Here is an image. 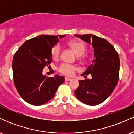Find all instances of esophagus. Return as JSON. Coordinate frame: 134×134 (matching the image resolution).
I'll use <instances>...</instances> for the list:
<instances>
[{
    "instance_id": "esophagus-1",
    "label": "esophagus",
    "mask_w": 134,
    "mask_h": 134,
    "mask_svg": "<svg viewBox=\"0 0 134 134\" xmlns=\"http://www.w3.org/2000/svg\"><path fill=\"white\" fill-rule=\"evenodd\" d=\"M65 81H71L72 79H70V78H69V77H65Z\"/></svg>"
}]
</instances>
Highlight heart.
<instances>
[{"instance_id":"obj_1","label":"heart","mask_w":134,"mask_h":134,"mask_svg":"<svg viewBox=\"0 0 134 134\" xmlns=\"http://www.w3.org/2000/svg\"><path fill=\"white\" fill-rule=\"evenodd\" d=\"M69 47L75 52L77 56H81L84 53L86 49V44L82 41L79 40H72L69 43ZM61 52V47L59 44H55L52 48V56L53 58L59 57ZM58 71L63 74L67 76H72L77 70L76 66L70 65L69 64L63 63L58 68Z\"/></svg>"}]
</instances>
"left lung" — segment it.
Masks as SVG:
<instances>
[{"label": "left lung", "mask_w": 134, "mask_h": 134, "mask_svg": "<svg viewBox=\"0 0 134 134\" xmlns=\"http://www.w3.org/2000/svg\"><path fill=\"white\" fill-rule=\"evenodd\" d=\"M74 36L91 44L94 48L92 64L82 74L86 79L79 81V87L75 91V94L79 100L87 105H97L110 96L117 84L119 55L113 45L105 39L92 34ZM88 74L92 76L91 80L87 79Z\"/></svg>", "instance_id": "8db88e82"}]
</instances>
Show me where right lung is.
<instances>
[{
    "label": "right lung",
    "instance_id": "right-lung-1",
    "mask_svg": "<svg viewBox=\"0 0 134 134\" xmlns=\"http://www.w3.org/2000/svg\"><path fill=\"white\" fill-rule=\"evenodd\" d=\"M65 35H40L26 41L15 53L13 60V79L18 93L32 105H42L53 98L64 82L59 75L47 77L42 72L52 62V48Z\"/></svg>",
    "mask_w": 134,
    "mask_h": 134
}]
</instances>
